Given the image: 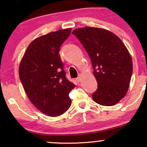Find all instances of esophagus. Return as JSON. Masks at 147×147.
<instances>
[{
    "label": "esophagus",
    "mask_w": 147,
    "mask_h": 147,
    "mask_svg": "<svg viewBox=\"0 0 147 147\" xmlns=\"http://www.w3.org/2000/svg\"><path fill=\"white\" fill-rule=\"evenodd\" d=\"M76 80H77L78 82H81L82 81V76H80V75H79V76H78V77L76 78Z\"/></svg>",
    "instance_id": "esophagus-1"
}]
</instances>
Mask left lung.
Wrapping results in <instances>:
<instances>
[{
	"instance_id": "left-lung-1",
	"label": "left lung",
	"mask_w": 147,
	"mask_h": 147,
	"mask_svg": "<svg viewBox=\"0 0 147 147\" xmlns=\"http://www.w3.org/2000/svg\"><path fill=\"white\" fill-rule=\"evenodd\" d=\"M91 59L98 89L92 94L100 105L117 104L127 92L132 74V61L127 48L108 30L85 27L73 31Z\"/></svg>"
}]
</instances>
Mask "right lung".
I'll use <instances>...</instances> for the list:
<instances>
[{
  "instance_id": "1",
  "label": "right lung",
  "mask_w": 147,
  "mask_h": 147,
  "mask_svg": "<svg viewBox=\"0 0 147 147\" xmlns=\"http://www.w3.org/2000/svg\"><path fill=\"white\" fill-rule=\"evenodd\" d=\"M71 29L58 30L30 43L19 65V78L30 101L47 116L55 117L69 109L70 91L76 85L65 77L59 54Z\"/></svg>"
}]
</instances>
